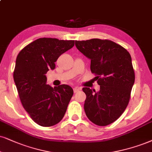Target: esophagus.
<instances>
[{
	"instance_id": "1",
	"label": "esophagus",
	"mask_w": 152,
	"mask_h": 152,
	"mask_svg": "<svg viewBox=\"0 0 152 152\" xmlns=\"http://www.w3.org/2000/svg\"><path fill=\"white\" fill-rule=\"evenodd\" d=\"M80 90V88L79 87H74V93H76V92L79 91Z\"/></svg>"
}]
</instances>
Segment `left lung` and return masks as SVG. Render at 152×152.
Here are the masks:
<instances>
[{
  "mask_svg": "<svg viewBox=\"0 0 152 152\" xmlns=\"http://www.w3.org/2000/svg\"><path fill=\"white\" fill-rule=\"evenodd\" d=\"M80 53L91 60L90 70L97 76L98 92L83 88L86 99L84 110L88 119L105 126L114 122L127 107L135 82L130 53L109 40L98 38L75 41Z\"/></svg>",
  "mask_w": 152,
  "mask_h": 152,
  "instance_id": "left-lung-1",
  "label": "left lung"
}]
</instances>
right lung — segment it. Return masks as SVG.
Here are the masks:
<instances>
[{
	"instance_id": "right-lung-1",
	"label": "right lung",
	"mask_w": 152,
	"mask_h": 152,
	"mask_svg": "<svg viewBox=\"0 0 152 152\" xmlns=\"http://www.w3.org/2000/svg\"><path fill=\"white\" fill-rule=\"evenodd\" d=\"M74 41L38 38L24 47L17 57L13 74L23 107L34 122L44 127L58 124L74 94L72 88L46 83V73L55 69L62 54L74 47Z\"/></svg>"
}]
</instances>
